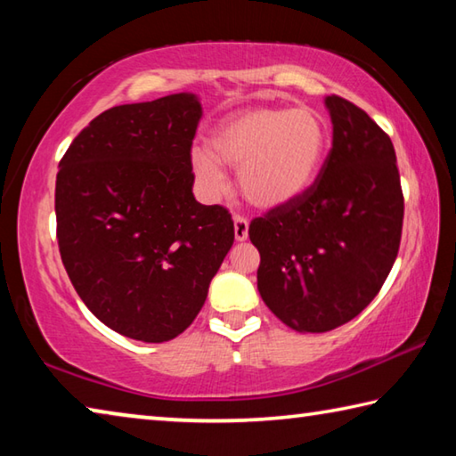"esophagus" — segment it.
<instances>
[{
	"label": "esophagus",
	"mask_w": 456,
	"mask_h": 456,
	"mask_svg": "<svg viewBox=\"0 0 456 456\" xmlns=\"http://www.w3.org/2000/svg\"><path fill=\"white\" fill-rule=\"evenodd\" d=\"M235 239L237 241H245L247 235H249V221L241 215H235Z\"/></svg>",
	"instance_id": "esophagus-1"
}]
</instances>
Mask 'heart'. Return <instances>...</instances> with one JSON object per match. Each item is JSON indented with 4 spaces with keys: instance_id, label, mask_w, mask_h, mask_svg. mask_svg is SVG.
Segmentation results:
<instances>
[{
    "instance_id": "1",
    "label": "heart",
    "mask_w": 456,
    "mask_h": 456,
    "mask_svg": "<svg viewBox=\"0 0 456 456\" xmlns=\"http://www.w3.org/2000/svg\"><path fill=\"white\" fill-rule=\"evenodd\" d=\"M328 125L314 108L253 106L213 126L207 151L195 149L191 168L209 195L225 189L219 163L239 167L243 197L259 209H277L302 197L320 173Z\"/></svg>"
}]
</instances>
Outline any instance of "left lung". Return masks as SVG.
Instances as JSON below:
<instances>
[{"mask_svg": "<svg viewBox=\"0 0 456 456\" xmlns=\"http://www.w3.org/2000/svg\"><path fill=\"white\" fill-rule=\"evenodd\" d=\"M334 141L302 197L249 225L259 251L257 289L285 326L330 331L378 296L403 237L404 195L390 136L331 94Z\"/></svg>", "mask_w": 456, "mask_h": 456, "instance_id": "8db88e82", "label": "left lung"}]
</instances>
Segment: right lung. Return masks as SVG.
I'll return each mask as SVG.
<instances>
[{
  "instance_id": "right-lung-1",
  "label": "right lung",
  "mask_w": 456,
  "mask_h": 456,
  "mask_svg": "<svg viewBox=\"0 0 456 456\" xmlns=\"http://www.w3.org/2000/svg\"><path fill=\"white\" fill-rule=\"evenodd\" d=\"M200 114L184 92L108 108L60 160L61 264L100 322L141 342L191 326L235 239L225 207L192 197Z\"/></svg>"
}]
</instances>
